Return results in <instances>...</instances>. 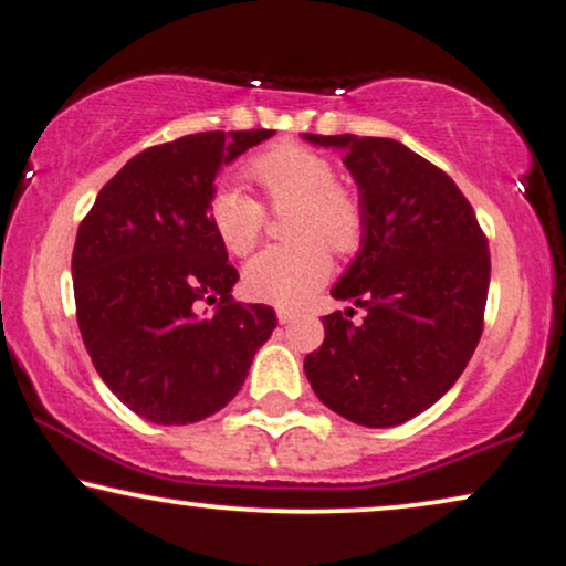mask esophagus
I'll list each match as a JSON object with an SVG mask.
<instances>
[{
  "instance_id": "obj_1",
  "label": "esophagus",
  "mask_w": 566,
  "mask_h": 566,
  "mask_svg": "<svg viewBox=\"0 0 566 566\" xmlns=\"http://www.w3.org/2000/svg\"><path fill=\"white\" fill-rule=\"evenodd\" d=\"M296 317H298V312H296V310H277V319H281V325L294 323Z\"/></svg>"
}]
</instances>
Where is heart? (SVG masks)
Returning a JSON list of instances; mask_svg holds the SVG:
<instances>
[{"mask_svg":"<svg viewBox=\"0 0 566 566\" xmlns=\"http://www.w3.org/2000/svg\"><path fill=\"white\" fill-rule=\"evenodd\" d=\"M247 176L262 188L270 209L291 207L285 233L296 243L272 247L243 270L251 298L277 306L306 302L331 272V254H354L365 239L367 214L359 193L336 180V167L323 151L281 142L247 163ZM209 226L233 256H247L262 239L264 207L239 186H220L209 201Z\"/></svg>","mask_w":566,"mask_h":566,"instance_id":"1","label":"heart"}]
</instances>
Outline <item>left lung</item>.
Instances as JSON below:
<instances>
[{"label": "left lung", "instance_id": "1", "mask_svg": "<svg viewBox=\"0 0 566 566\" xmlns=\"http://www.w3.org/2000/svg\"><path fill=\"white\" fill-rule=\"evenodd\" d=\"M338 146L365 205L367 226L333 298L365 310L323 319L306 354L317 399L365 428H394L449 390L483 336L491 251L475 209L441 167L394 138L319 136Z\"/></svg>", "mask_w": 566, "mask_h": 566}]
</instances>
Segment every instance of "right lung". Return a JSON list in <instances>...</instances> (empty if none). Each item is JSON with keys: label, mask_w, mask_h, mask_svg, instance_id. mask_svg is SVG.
<instances>
[{"label": "right lung", "mask_w": 566, "mask_h": 566, "mask_svg": "<svg viewBox=\"0 0 566 566\" xmlns=\"http://www.w3.org/2000/svg\"><path fill=\"white\" fill-rule=\"evenodd\" d=\"M270 136L207 130L149 146L104 184L78 226L73 291L83 346L144 420L188 424L220 411L275 331L272 306L230 296L239 270L207 214L220 167Z\"/></svg>", "instance_id": "1"}]
</instances>
